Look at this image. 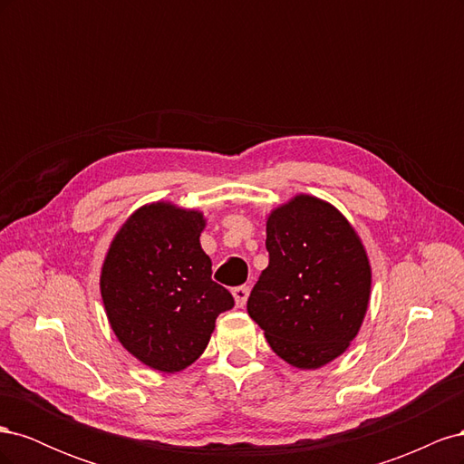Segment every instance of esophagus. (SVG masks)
Returning a JSON list of instances; mask_svg holds the SVG:
<instances>
[{"instance_id": "obj_1", "label": "esophagus", "mask_w": 464, "mask_h": 464, "mask_svg": "<svg viewBox=\"0 0 464 464\" xmlns=\"http://www.w3.org/2000/svg\"><path fill=\"white\" fill-rule=\"evenodd\" d=\"M232 296H234L237 307H244L247 302V296H249V286H236L232 290Z\"/></svg>"}]
</instances>
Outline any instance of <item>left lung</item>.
I'll list each match as a JSON object with an SVG mask.
<instances>
[{
    "label": "left lung",
    "mask_w": 464,
    "mask_h": 464,
    "mask_svg": "<svg viewBox=\"0 0 464 464\" xmlns=\"http://www.w3.org/2000/svg\"><path fill=\"white\" fill-rule=\"evenodd\" d=\"M265 246L269 266L249 294V317L290 366H325L354 341L368 312L366 249L339 210L304 193L266 218Z\"/></svg>",
    "instance_id": "1"
}]
</instances>
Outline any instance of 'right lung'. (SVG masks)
I'll use <instances>...</instances> for the list:
<instances>
[{
	"label": "right lung",
	"instance_id": "1",
	"mask_svg": "<svg viewBox=\"0 0 464 464\" xmlns=\"http://www.w3.org/2000/svg\"><path fill=\"white\" fill-rule=\"evenodd\" d=\"M199 210L150 203L110 244L101 294L111 331L145 366L174 373L198 360L232 294L217 285L201 249Z\"/></svg>",
	"mask_w": 464,
	"mask_h": 464
}]
</instances>
